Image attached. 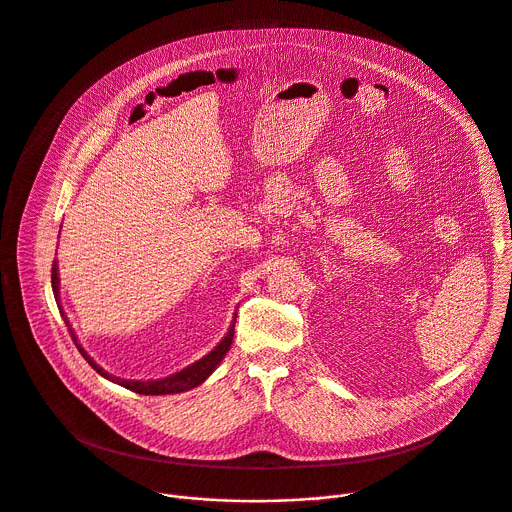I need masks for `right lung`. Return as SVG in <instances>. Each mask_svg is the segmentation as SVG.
<instances>
[{
  "label": "right lung",
  "mask_w": 512,
  "mask_h": 512,
  "mask_svg": "<svg viewBox=\"0 0 512 512\" xmlns=\"http://www.w3.org/2000/svg\"><path fill=\"white\" fill-rule=\"evenodd\" d=\"M52 289H54V297H56V303H58V307H60V313H62V317H64V321H66V325H68V331H70V335H72V339H74V344H76L78 352L84 356V360H86L102 378H106V380H110V382H114V384H118V386H122V388H126V390H132V392H136V394H144V396H166V394L189 392V390L201 386V384L217 370V366L223 362L225 354L229 352V348H231V344H233V333H235L237 313L233 315L231 327H229V331L225 333V337L221 339V342L217 344V348L211 350V352H209L207 356H203L201 360H197L195 364L183 368L181 372L170 374V376L160 378V380H124V378H116V376L108 374L104 368H100V366L86 354V350L78 344V337H76V333H74V329H72V325H70V321H68L64 309H62V305H60V273H58V261H54V265H52Z\"/></svg>",
  "instance_id": "obj_1"
}]
</instances>
